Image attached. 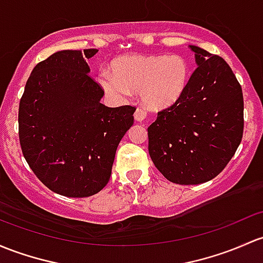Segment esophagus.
Wrapping results in <instances>:
<instances>
[{
	"instance_id": "1",
	"label": "esophagus",
	"mask_w": 263,
	"mask_h": 263,
	"mask_svg": "<svg viewBox=\"0 0 263 263\" xmlns=\"http://www.w3.org/2000/svg\"><path fill=\"white\" fill-rule=\"evenodd\" d=\"M135 120L136 121H143L146 118V112H145V109H142V108H137L136 109V112H135Z\"/></svg>"
}]
</instances>
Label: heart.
I'll use <instances>...</instances> for the list:
<instances>
[{"label": "heart", "instance_id": "heart-1", "mask_svg": "<svg viewBox=\"0 0 263 263\" xmlns=\"http://www.w3.org/2000/svg\"><path fill=\"white\" fill-rule=\"evenodd\" d=\"M190 79V66L181 55H126L112 63V76L102 71L99 84L109 97L124 99L139 92L147 108L159 110L175 104Z\"/></svg>", "mask_w": 263, "mask_h": 263}]
</instances>
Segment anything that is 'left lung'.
Segmentation results:
<instances>
[{"instance_id":"obj_1","label":"left lung","mask_w":263,"mask_h":263,"mask_svg":"<svg viewBox=\"0 0 263 263\" xmlns=\"http://www.w3.org/2000/svg\"><path fill=\"white\" fill-rule=\"evenodd\" d=\"M198 68L175 104L147 128L148 154L168 181L201 184L214 179L243 136L242 88L223 58L190 45Z\"/></svg>"}]
</instances>
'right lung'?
I'll return each instance as SVG.
<instances>
[{
    "instance_id": "1",
    "label": "right lung",
    "mask_w": 263,
    "mask_h": 263,
    "mask_svg": "<svg viewBox=\"0 0 263 263\" xmlns=\"http://www.w3.org/2000/svg\"><path fill=\"white\" fill-rule=\"evenodd\" d=\"M97 49L54 52L32 69L18 107L25 160L54 193L85 198L109 181L120 141L134 124L132 106H104L89 76Z\"/></svg>"
}]
</instances>
